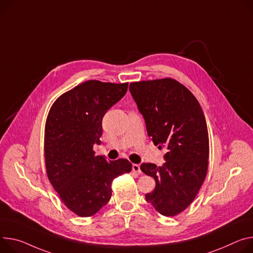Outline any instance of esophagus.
Returning <instances> with one entry per match:
<instances>
[{"mask_svg": "<svg viewBox=\"0 0 253 253\" xmlns=\"http://www.w3.org/2000/svg\"><path fill=\"white\" fill-rule=\"evenodd\" d=\"M132 170L137 172V173H141V169H140V166L139 165H136V164H133L132 165Z\"/></svg>", "mask_w": 253, "mask_h": 253, "instance_id": "1", "label": "esophagus"}]
</instances>
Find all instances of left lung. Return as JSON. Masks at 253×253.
I'll list each match as a JSON object with an SVG mask.
<instances>
[{"mask_svg":"<svg viewBox=\"0 0 253 253\" xmlns=\"http://www.w3.org/2000/svg\"><path fill=\"white\" fill-rule=\"evenodd\" d=\"M129 90L143 115L148 136L166 148L163 167L142 164L155 180L145 199L164 216L186 210L208 171L209 134L203 110L191 91L174 79L134 82Z\"/></svg>","mask_w":253,"mask_h":253,"instance_id":"1","label":"left lung"}]
</instances>
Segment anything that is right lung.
Listing matches in <instances>:
<instances>
[{
    "label": "right lung",
    "mask_w": 253,
    "mask_h": 253,
    "mask_svg": "<svg viewBox=\"0 0 253 253\" xmlns=\"http://www.w3.org/2000/svg\"><path fill=\"white\" fill-rule=\"evenodd\" d=\"M128 83L86 81L52 104L45 123L44 157L48 179L62 203L80 217H90L111 199L114 178L128 173L125 158L96 155L106 112L127 91Z\"/></svg>",
    "instance_id": "1"
}]
</instances>
